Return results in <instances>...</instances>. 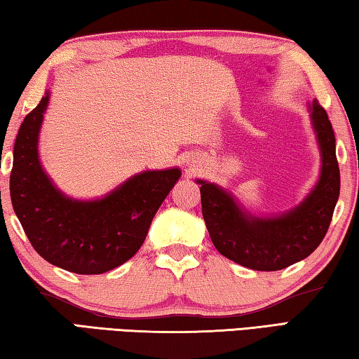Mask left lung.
<instances>
[{"label":"left lung","mask_w":359,"mask_h":359,"mask_svg":"<svg viewBox=\"0 0 359 359\" xmlns=\"http://www.w3.org/2000/svg\"><path fill=\"white\" fill-rule=\"evenodd\" d=\"M307 107L320 147V177L294 208L276 215H253L226 188L196 179L203 217L215 248L248 269L280 271L307 258L330 228L340 191L336 137L318 101H307Z\"/></svg>","instance_id":"left-lung-1"}]
</instances>
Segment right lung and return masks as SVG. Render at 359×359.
<instances>
[{"label":"right lung","mask_w":359,"mask_h":359,"mask_svg":"<svg viewBox=\"0 0 359 359\" xmlns=\"http://www.w3.org/2000/svg\"><path fill=\"white\" fill-rule=\"evenodd\" d=\"M50 92L20 125L11 172L12 208L34 250L74 274H104L144 244L150 223L182 171H142L95 199L63 193L42 168L39 133Z\"/></svg>","instance_id":"1"}]
</instances>
